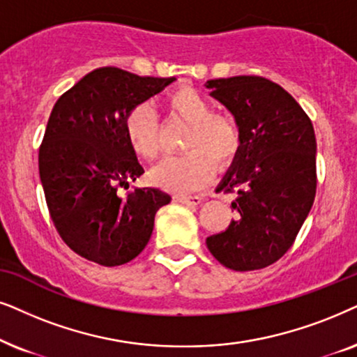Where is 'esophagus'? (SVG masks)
<instances>
[{
    "mask_svg": "<svg viewBox=\"0 0 357 357\" xmlns=\"http://www.w3.org/2000/svg\"><path fill=\"white\" fill-rule=\"evenodd\" d=\"M176 201L181 202V204H186V206H199L204 199L201 196H178L176 197Z\"/></svg>",
    "mask_w": 357,
    "mask_h": 357,
    "instance_id": "obj_1",
    "label": "esophagus"
}]
</instances>
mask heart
<instances>
[{
    "label": "heart",
    "instance_id": "obj_1",
    "mask_svg": "<svg viewBox=\"0 0 357 357\" xmlns=\"http://www.w3.org/2000/svg\"><path fill=\"white\" fill-rule=\"evenodd\" d=\"M169 111L189 123L183 155L166 156L151 169L156 186L176 194L197 191L211 181L213 161L228 165L238 155L241 130L230 114H213L212 104L199 89L181 86L166 98ZM126 135L135 153L155 158L160 151L158 119L150 104L132 107L126 117Z\"/></svg>",
    "mask_w": 357,
    "mask_h": 357
}]
</instances>
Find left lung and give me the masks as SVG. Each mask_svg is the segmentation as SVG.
I'll list each match as a JSON object with an SVG mask.
<instances>
[{
    "mask_svg": "<svg viewBox=\"0 0 357 357\" xmlns=\"http://www.w3.org/2000/svg\"><path fill=\"white\" fill-rule=\"evenodd\" d=\"M206 88L241 130L238 155L217 186L236 192L231 207L240 215L225 231L207 236V248L228 269H263L291 248L313 206L312 121L286 89L263 76L208 79Z\"/></svg>",
    "mask_w": 357,
    "mask_h": 357,
    "instance_id": "8db88e82",
    "label": "left lung"
}]
</instances>
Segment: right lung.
I'll use <instances>...</instances> for the list:
<instances>
[{
	"label": "right lung",
	"mask_w": 357,
	"mask_h": 357,
	"mask_svg": "<svg viewBox=\"0 0 357 357\" xmlns=\"http://www.w3.org/2000/svg\"><path fill=\"white\" fill-rule=\"evenodd\" d=\"M174 79L102 66L55 102L39 174L56 231L76 255L111 268L129 263L149 243L155 213L171 196L156 188L119 192L144 174L126 135V117Z\"/></svg>",
	"instance_id": "1"
}]
</instances>
